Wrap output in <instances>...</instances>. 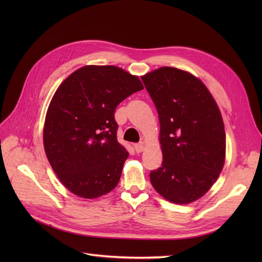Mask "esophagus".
Instances as JSON below:
<instances>
[{"instance_id": "esophagus-1", "label": "esophagus", "mask_w": 262, "mask_h": 262, "mask_svg": "<svg viewBox=\"0 0 262 262\" xmlns=\"http://www.w3.org/2000/svg\"><path fill=\"white\" fill-rule=\"evenodd\" d=\"M134 149H136V152H137V153L143 152V149H144V144H143V143H137V144H134Z\"/></svg>"}]
</instances>
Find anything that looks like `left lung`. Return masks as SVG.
Returning a JSON list of instances; mask_svg holds the SVG:
<instances>
[{"label": "left lung", "instance_id": "left-lung-1", "mask_svg": "<svg viewBox=\"0 0 262 262\" xmlns=\"http://www.w3.org/2000/svg\"><path fill=\"white\" fill-rule=\"evenodd\" d=\"M142 81L161 124L163 163L150 171V184L170 202H193L224 166L226 139L219 107L205 85L186 71L164 67Z\"/></svg>", "mask_w": 262, "mask_h": 262}]
</instances>
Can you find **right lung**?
Wrapping results in <instances>:
<instances>
[{
  "label": "right lung",
  "mask_w": 262,
  "mask_h": 262,
  "mask_svg": "<svg viewBox=\"0 0 262 262\" xmlns=\"http://www.w3.org/2000/svg\"><path fill=\"white\" fill-rule=\"evenodd\" d=\"M143 90L138 76L114 66L75 71L53 95L43 128L46 155L71 192L94 199L120 180L129 153L117 140V106Z\"/></svg>",
  "instance_id": "1"
}]
</instances>
